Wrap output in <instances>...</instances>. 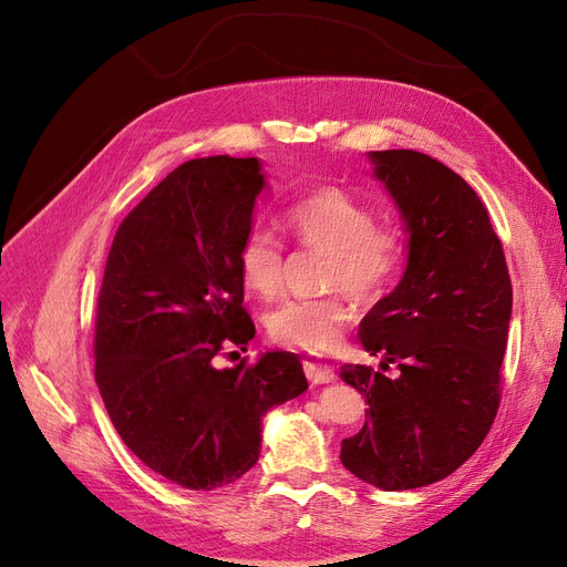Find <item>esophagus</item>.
I'll return each mask as SVG.
<instances>
[{"label":"esophagus","mask_w":567,"mask_h":567,"mask_svg":"<svg viewBox=\"0 0 567 567\" xmlns=\"http://www.w3.org/2000/svg\"><path fill=\"white\" fill-rule=\"evenodd\" d=\"M303 370H306V377L310 379V383H331L336 381V370L323 363V361H315V359H308L303 361Z\"/></svg>","instance_id":"obj_1"}]
</instances>
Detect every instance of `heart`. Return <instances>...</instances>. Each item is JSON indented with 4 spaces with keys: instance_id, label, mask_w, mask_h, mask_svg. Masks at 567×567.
<instances>
[{
    "instance_id": "1",
    "label": "heart",
    "mask_w": 567,
    "mask_h": 567,
    "mask_svg": "<svg viewBox=\"0 0 567 567\" xmlns=\"http://www.w3.org/2000/svg\"><path fill=\"white\" fill-rule=\"evenodd\" d=\"M285 227L303 248L326 255L323 287L347 289L359 301H374L389 291L402 266L400 234L377 227L368 206L338 186H319L285 212ZM238 274L261 299L280 291L285 252L278 238L252 227L238 248ZM353 317L342 291L321 299H287L266 317L276 342L308 351H326L340 342Z\"/></svg>"
}]
</instances>
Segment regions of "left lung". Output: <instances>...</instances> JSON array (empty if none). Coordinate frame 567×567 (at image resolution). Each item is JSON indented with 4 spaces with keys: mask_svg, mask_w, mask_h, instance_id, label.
<instances>
[{
    "mask_svg": "<svg viewBox=\"0 0 567 567\" xmlns=\"http://www.w3.org/2000/svg\"><path fill=\"white\" fill-rule=\"evenodd\" d=\"M368 161L400 214L406 266L363 319L361 344L400 374L342 365L368 409L340 460L368 485L402 492L443 481L487 436L513 285L485 206L460 174L411 148L368 152Z\"/></svg>",
    "mask_w": 567,
    "mask_h": 567,
    "instance_id": "obj_1",
    "label": "left lung"
}]
</instances>
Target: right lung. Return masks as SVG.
Returning a JSON list of instances; mask_svg holds the SVG:
<instances>
[{"label":"right lung","mask_w":567,"mask_h":567,"mask_svg":"<svg viewBox=\"0 0 567 567\" xmlns=\"http://www.w3.org/2000/svg\"><path fill=\"white\" fill-rule=\"evenodd\" d=\"M259 158L178 165L112 241L96 317V383L128 449L186 489L241 478L261 451L268 409L308 391L299 355L264 351L218 368L255 338L238 248L268 186Z\"/></svg>","instance_id":"add662e5"}]
</instances>
